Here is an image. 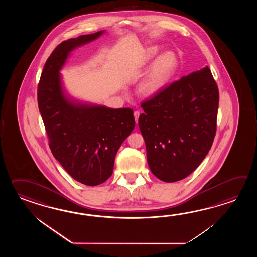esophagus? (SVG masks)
<instances>
[{
	"label": "esophagus",
	"mask_w": 257,
	"mask_h": 257,
	"mask_svg": "<svg viewBox=\"0 0 257 257\" xmlns=\"http://www.w3.org/2000/svg\"><path fill=\"white\" fill-rule=\"evenodd\" d=\"M141 115V113L139 111H135L134 112V117H135V121H136V124H138V120H139V116Z\"/></svg>",
	"instance_id": "esophagus-1"
}]
</instances>
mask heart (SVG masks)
I'll use <instances>...</instances> for the list:
<instances>
[{
	"mask_svg": "<svg viewBox=\"0 0 257 257\" xmlns=\"http://www.w3.org/2000/svg\"><path fill=\"white\" fill-rule=\"evenodd\" d=\"M156 46L148 47L141 57V65L146 66L158 54ZM178 67V60L173 52H164L153 62L147 75L140 84V91L145 96H153L158 93L175 75Z\"/></svg>",
	"mask_w": 257,
	"mask_h": 257,
	"instance_id": "1",
	"label": "heart"
}]
</instances>
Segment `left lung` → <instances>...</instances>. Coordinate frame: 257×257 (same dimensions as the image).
<instances>
[{
  "label": "left lung",
  "mask_w": 257,
  "mask_h": 257,
  "mask_svg": "<svg viewBox=\"0 0 257 257\" xmlns=\"http://www.w3.org/2000/svg\"><path fill=\"white\" fill-rule=\"evenodd\" d=\"M218 101V85L207 66L142 103L139 126L149 167L160 180H182L202 163L216 135Z\"/></svg>",
  "instance_id": "1"
}]
</instances>
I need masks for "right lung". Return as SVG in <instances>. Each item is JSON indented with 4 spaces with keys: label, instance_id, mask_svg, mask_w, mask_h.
Here are the masks:
<instances>
[{
    "label": "right lung",
    "instance_id": "1",
    "mask_svg": "<svg viewBox=\"0 0 257 257\" xmlns=\"http://www.w3.org/2000/svg\"><path fill=\"white\" fill-rule=\"evenodd\" d=\"M103 33L82 35L57 46L44 65L38 87L39 112L51 153L73 179L90 186L109 178L115 154L135 127L131 108L75 103L62 91L60 71L69 53Z\"/></svg>",
    "mask_w": 257,
    "mask_h": 257
}]
</instances>
